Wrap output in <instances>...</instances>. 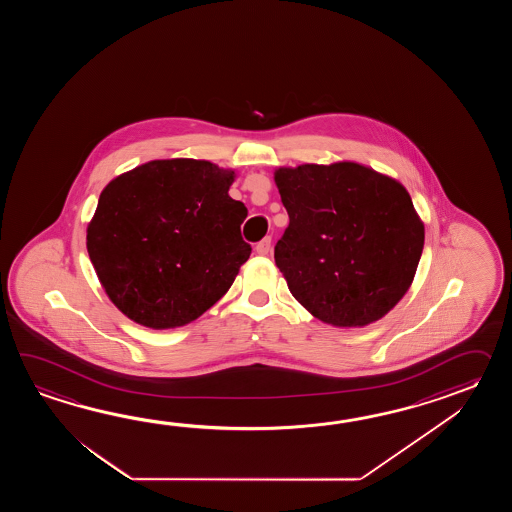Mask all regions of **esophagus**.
<instances>
[{
    "mask_svg": "<svg viewBox=\"0 0 512 512\" xmlns=\"http://www.w3.org/2000/svg\"><path fill=\"white\" fill-rule=\"evenodd\" d=\"M256 252H258L260 256H267V254L271 252V238H263V240L256 245Z\"/></svg>",
    "mask_w": 512,
    "mask_h": 512,
    "instance_id": "34e87169",
    "label": "esophagus"
}]
</instances>
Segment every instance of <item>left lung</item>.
Instances as JSON below:
<instances>
[{
	"label": "left lung",
	"mask_w": 512,
	"mask_h": 512,
	"mask_svg": "<svg viewBox=\"0 0 512 512\" xmlns=\"http://www.w3.org/2000/svg\"><path fill=\"white\" fill-rule=\"evenodd\" d=\"M274 183L289 214L274 261L294 298L335 327L368 326L392 311L425 245L406 188L351 161L282 166Z\"/></svg>",
	"instance_id": "left-lung-1"
}]
</instances>
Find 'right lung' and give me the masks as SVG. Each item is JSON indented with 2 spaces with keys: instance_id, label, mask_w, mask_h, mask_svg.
<instances>
[{
  "instance_id": "obj_1",
  "label": "right lung",
  "mask_w": 512,
  "mask_h": 512,
  "mask_svg": "<svg viewBox=\"0 0 512 512\" xmlns=\"http://www.w3.org/2000/svg\"><path fill=\"white\" fill-rule=\"evenodd\" d=\"M234 170L161 159L115 177L87 225V252L109 300L133 322L172 329L227 293L251 256Z\"/></svg>"
}]
</instances>
